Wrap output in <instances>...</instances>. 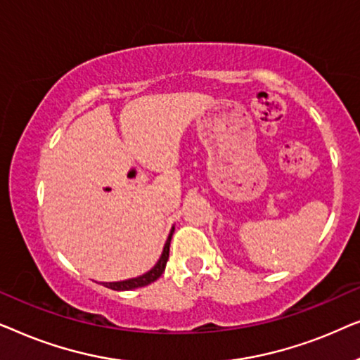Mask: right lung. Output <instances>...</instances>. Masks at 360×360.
I'll return each instance as SVG.
<instances>
[{"label": "right lung", "instance_id": "1", "mask_svg": "<svg viewBox=\"0 0 360 360\" xmlns=\"http://www.w3.org/2000/svg\"><path fill=\"white\" fill-rule=\"evenodd\" d=\"M174 231H175V226H172L170 234H169V238H167V243H165V245H164V250H162L160 259L157 260V264L149 270V272L142 274V275H139V277H136V278L121 280V282H105L103 285H105L106 288L116 290V292H126V290L141 288V287H146V285H149V283H152V282H155V280L159 278L162 274H164L165 265H167V260H169L170 240H172V234H174Z\"/></svg>", "mask_w": 360, "mask_h": 360}]
</instances>
